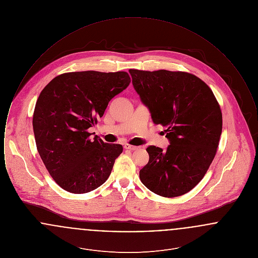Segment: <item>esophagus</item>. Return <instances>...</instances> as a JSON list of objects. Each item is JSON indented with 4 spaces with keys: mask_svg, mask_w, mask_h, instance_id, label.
Masks as SVG:
<instances>
[{
    "mask_svg": "<svg viewBox=\"0 0 258 258\" xmlns=\"http://www.w3.org/2000/svg\"><path fill=\"white\" fill-rule=\"evenodd\" d=\"M124 149L125 150H130V151H135V150H137L138 147L137 146H134V145H130V144H124Z\"/></svg>",
    "mask_w": 258,
    "mask_h": 258,
    "instance_id": "esophagus-1",
    "label": "esophagus"
}]
</instances>
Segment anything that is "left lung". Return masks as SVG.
Instances as JSON below:
<instances>
[{
  "mask_svg": "<svg viewBox=\"0 0 258 258\" xmlns=\"http://www.w3.org/2000/svg\"><path fill=\"white\" fill-rule=\"evenodd\" d=\"M133 85L153 122L166 127L170 145L149 146L139 172L143 184L163 197L183 196L204 177L222 131L220 105L212 90L194 74L130 70Z\"/></svg>",
  "mask_w": 258,
  "mask_h": 258,
  "instance_id": "1",
  "label": "left lung"
}]
</instances>
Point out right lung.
<instances>
[{
    "instance_id": "1",
    "label": "right lung",
    "mask_w": 258,
    "mask_h": 258,
    "mask_svg": "<svg viewBox=\"0 0 258 258\" xmlns=\"http://www.w3.org/2000/svg\"><path fill=\"white\" fill-rule=\"evenodd\" d=\"M130 83L124 72L88 71L58 75L41 91L33 116L37 151L64 190L86 194L108 179L123 146L91 139L87 130Z\"/></svg>"
}]
</instances>
